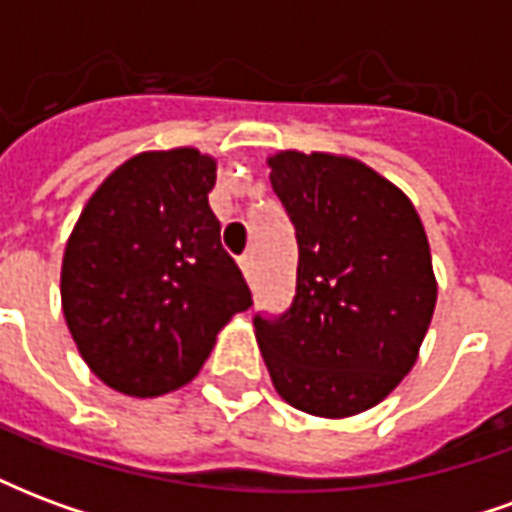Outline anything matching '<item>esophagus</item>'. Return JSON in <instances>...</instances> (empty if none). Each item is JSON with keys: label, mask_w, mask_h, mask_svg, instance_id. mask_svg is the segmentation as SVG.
<instances>
[{"label": "esophagus", "mask_w": 512, "mask_h": 512, "mask_svg": "<svg viewBox=\"0 0 512 512\" xmlns=\"http://www.w3.org/2000/svg\"><path fill=\"white\" fill-rule=\"evenodd\" d=\"M238 266H241V271H244L246 279H252V274H255V263H252V255L238 257Z\"/></svg>", "instance_id": "1"}]
</instances>
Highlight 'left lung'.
<instances>
[{"label":"left lung","mask_w":512,"mask_h":512,"mask_svg":"<svg viewBox=\"0 0 512 512\" xmlns=\"http://www.w3.org/2000/svg\"><path fill=\"white\" fill-rule=\"evenodd\" d=\"M271 189L296 244V296L255 315L282 400L315 417H354L414 367L436 307L425 227L403 191L348 156L279 150Z\"/></svg>","instance_id":"obj_1"}]
</instances>
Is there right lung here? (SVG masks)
I'll return each mask as SVG.
<instances>
[{"instance_id": "add662e5", "label": "right lung", "mask_w": 512, "mask_h": 512, "mask_svg": "<svg viewBox=\"0 0 512 512\" xmlns=\"http://www.w3.org/2000/svg\"><path fill=\"white\" fill-rule=\"evenodd\" d=\"M216 158L194 147L128 158L84 205L62 257L79 354L131 397L189 384L235 312L252 307L208 205Z\"/></svg>"}]
</instances>
